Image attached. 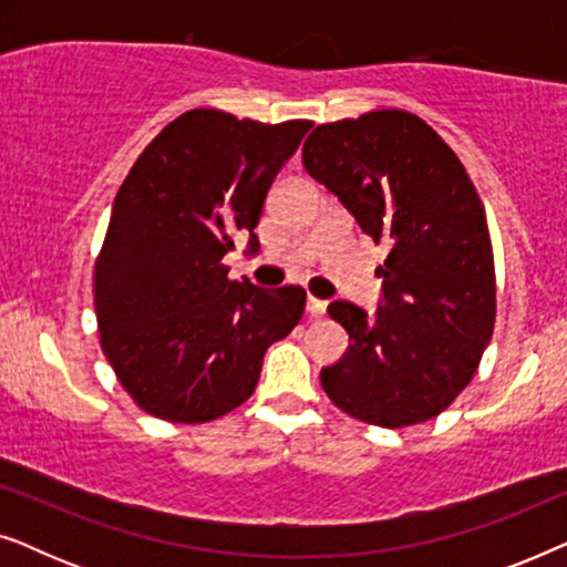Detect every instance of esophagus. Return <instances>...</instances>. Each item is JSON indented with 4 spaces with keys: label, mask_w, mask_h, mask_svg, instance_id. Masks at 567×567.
I'll return each mask as SVG.
<instances>
[{
    "label": "esophagus",
    "mask_w": 567,
    "mask_h": 567,
    "mask_svg": "<svg viewBox=\"0 0 567 567\" xmlns=\"http://www.w3.org/2000/svg\"><path fill=\"white\" fill-rule=\"evenodd\" d=\"M324 309H328V301H322V299H317V297H309V299H307V312H309V317H322Z\"/></svg>",
    "instance_id": "obj_1"
}]
</instances>
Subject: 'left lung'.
<instances>
[{"instance_id": "1", "label": "left lung", "mask_w": 567, "mask_h": 567, "mask_svg": "<svg viewBox=\"0 0 567 567\" xmlns=\"http://www.w3.org/2000/svg\"><path fill=\"white\" fill-rule=\"evenodd\" d=\"M305 169L336 193L390 255L384 305L328 315L351 338L322 390L355 421L405 429L431 421L472 382L495 324V260L483 200L452 146L400 107L317 126Z\"/></svg>"}]
</instances>
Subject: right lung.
Masks as SVG:
<instances>
[{
    "mask_svg": "<svg viewBox=\"0 0 567 567\" xmlns=\"http://www.w3.org/2000/svg\"><path fill=\"white\" fill-rule=\"evenodd\" d=\"M312 121L268 123L219 107L169 121L115 193L92 276L107 363L144 413L208 423L255 392L268 346L305 315L301 286L229 281L224 255L258 227L270 183Z\"/></svg>",
    "mask_w": 567,
    "mask_h": 567,
    "instance_id": "1",
    "label": "right lung"
}]
</instances>
